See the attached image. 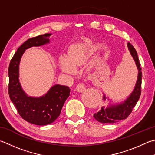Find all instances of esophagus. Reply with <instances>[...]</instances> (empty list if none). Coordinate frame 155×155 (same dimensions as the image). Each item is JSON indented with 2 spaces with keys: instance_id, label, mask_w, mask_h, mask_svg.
Here are the masks:
<instances>
[{
  "instance_id": "obj_1",
  "label": "esophagus",
  "mask_w": 155,
  "mask_h": 155,
  "mask_svg": "<svg viewBox=\"0 0 155 155\" xmlns=\"http://www.w3.org/2000/svg\"><path fill=\"white\" fill-rule=\"evenodd\" d=\"M85 89V86L83 83H78L77 86V90L78 92H82L83 91H84V89Z\"/></svg>"
}]
</instances>
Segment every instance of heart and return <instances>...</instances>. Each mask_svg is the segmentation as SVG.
<instances>
[{
    "mask_svg": "<svg viewBox=\"0 0 155 155\" xmlns=\"http://www.w3.org/2000/svg\"><path fill=\"white\" fill-rule=\"evenodd\" d=\"M91 49L83 43L72 45L70 47L68 56L61 54L59 57V65L62 72L66 74H74L76 67L85 61L91 55Z\"/></svg>",
    "mask_w": 155,
    "mask_h": 155,
    "instance_id": "b5f03b06",
    "label": "heart"
}]
</instances>
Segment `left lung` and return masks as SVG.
I'll return each instance as SVG.
<instances>
[{"mask_svg": "<svg viewBox=\"0 0 155 155\" xmlns=\"http://www.w3.org/2000/svg\"><path fill=\"white\" fill-rule=\"evenodd\" d=\"M128 49L131 55L133 57L136 62V66L138 70V75H137V82L135 86L133 92L127 98L124 102L118 104L117 105H111L107 108L102 107L99 112L94 114V117L98 122L102 123H114L119 122V120H124L129 117V115L132 112V109L138 101L141 95L142 87V68L140 67V63L136 50L133 45L130 43H127ZM104 100H106L105 95H104Z\"/></svg>", "mask_w": 155, "mask_h": 155, "instance_id": "8db88e82", "label": "left lung"}]
</instances>
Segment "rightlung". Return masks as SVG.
I'll use <instances>...</instances> for the list:
<instances>
[{
    "instance_id": "1",
    "label": "right lung",
    "mask_w": 155,
    "mask_h": 155,
    "mask_svg": "<svg viewBox=\"0 0 155 155\" xmlns=\"http://www.w3.org/2000/svg\"><path fill=\"white\" fill-rule=\"evenodd\" d=\"M51 34H44L30 38L19 47L9 66V95L22 119L36 125H45L54 122L60 116L61 108L70 89L68 87L55 85L45 95L39 97L28 96L19 81V65L26 49L49 43Z\"/></svg>"
}]
</instances>
